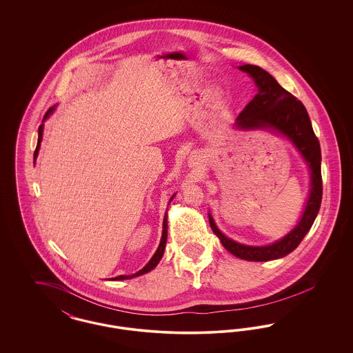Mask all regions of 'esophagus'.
<instances>
[{"mask_svg":"<svg viewBox=\"0 0 353 353\" xmlns=\"http://www.w3.org/2000/svg\"><path fill=\"white\" fill-rule=\"evenodd\" d=\"M200 160H201V154H200L199 152L190 153V156H189V164H190V165H196Z\"/></svg>","mask_w":353,"mask_h":353,"instance_id":"1","label":"esophagus"}]
</instances>
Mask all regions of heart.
<instances>
[{"mask_svg":"<svg viewBox=\"0 0 353 353\" xmlns=\"http://www.w3.org/2000/svg\"><path fill=\"white\" fill-rule=\"evenodd\" d=\"M209 101H212L213 104H217L221 101V98H222V92L219 91V88L217 87H212L210 90H209Z\"/></svg>","mask_w":353,"mask_h":353,"instance_id":"heart-1","label":"heart"}]
</instances>
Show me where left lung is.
I'll list each match as a JSON object with an SVG mask.
<instances>
[{
	"label": "left lung",
	"mask_w": 353,
	"mask_h": 353,
	"mask_svg": "<svg viewBox=\"0 0 353 353\" xmlns=\"http://www.w3.org/2000/svg\"><path fill=\"white\" fill-rule=\"evenodd\" d=\"M238 68L252 77L258 88V94L238 115L234 123L235 128L242 131L266 130L283 136L302 156L310 172V193L303 209L302 217L291 232L270 245L250 246L233 241L219 230L212 214H208L213 233L219 236L228 252L245 261L266 262L283 258L294 252L316 219L323 194L320 170L321 153L319 140L314 134L311 120L302 101L285 91L263 68L254 65H243Z\"/></svg>",
	"instance_id": "8db88e82"
}]
</instances>
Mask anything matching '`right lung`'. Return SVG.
Instances as JSON below:
<instances>
[{"label": "right lung", "mask_w": 353, "mask_h": 353, "mask_svg": "<svg viewBox=\"0 0 353 353\" xmlns=\"http://www.w3.org/2000/svg\"><path fill=\"white\" fill-rule=\"evenodd\" d=\"M55 107H57V105H52L51 108L48 110V112H46L45 118L42 120V124H41V125H39V128H38V143H37V148H35V151H34V161H35V159L38 157V152H39V148H41V141H42V136H43V125H45V124H43V121L50 118L51 114L55 111ZM174 196H176V193L170 197L169 202L173 200V197H174ZM167 210H168V209H167ZM167 235H168V216H167V213H165V216H164V222H163V234H161V241H160V245H159L157 250H156V252L153 254V256L150 259V262H148L143 269L140 270V271H137V272H134V274H131V275H119L117 278H114V281L132 279V278L140 276V275H144V274H147V272H150L151 270L154 269V268L159 265L160 259L163 258V254H164V250H165V245H167Z\"/></svg>", "instance_id": "1"}]
</instances>
